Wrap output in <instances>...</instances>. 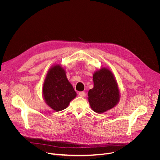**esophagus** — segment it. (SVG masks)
Returning <instances> with one entry per match:
<instances>
[{"label": "esophagus", "instance_id": "obj_1", "mask_svg": "<svg viewBox=\"0 0 160 160\" xmlns=\"http://www.w3.org/2000/svg\"><path fill=\"white\" fill-rule=\"evenodd\" d=\"M78 94L80 97H85L86 96V94L84 92H80Z\"/></svg>", "mask_w": 160, "mask_h": 160}]
</instances>
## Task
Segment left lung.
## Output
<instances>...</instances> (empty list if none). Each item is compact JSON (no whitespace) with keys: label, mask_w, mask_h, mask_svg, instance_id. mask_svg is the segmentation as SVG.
<instances>
[{"label":"left lung","mask_w":160,"mask_h":160,"mask_svg":"<svg viewBox=\"0 0 160 160\" xmlns=\"http://www.w3.org/2000/svg\"><path fill=\"white\" fill-rule=\"evenodd\" d=\"M94 87L88 92V100L92 109L102 113L115 107L120 101L117 82L107 68H101L93 75Z\"/></svg>","instance_id":"1"}]
</instances>
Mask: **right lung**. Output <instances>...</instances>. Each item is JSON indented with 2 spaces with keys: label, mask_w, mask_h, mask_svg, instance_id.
<instances>
[{
  "label": "right lung",
  "mask_w": 160,
  "mask_h": 160,
  "mask_svg": "<svg viewBox=\"0 0 160 160\" xmlns=\"http://www.w3.org/2000/svg\"><path fill=\"white\" fill-rule=\"evenodd\" d=\"M42 94L45 103L56 111L66 109L77 96L61 65H53L49 70L43 82Z\"/></svg>",
  "instance_id": "obj_1"
}]
</instances>
